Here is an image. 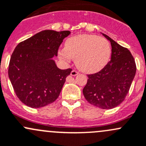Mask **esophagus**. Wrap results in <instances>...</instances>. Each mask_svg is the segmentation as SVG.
<instances>
[{
	"instance_id": "1",
	"label": "esophagus",
	"mask_w": 146,
	"mask_h": 146,
	"mask_svg": "<svg viewBox=\"0 0 146 146\" xmlns=\"http://www.w3.org/2000/svg\"><path fill=\"white\" fill-rule=\"evenodd\" d=\"M78 71H76V70H72L71 71V73H70V76H77V75H78Z\"/></svg>"
}]
</instances>
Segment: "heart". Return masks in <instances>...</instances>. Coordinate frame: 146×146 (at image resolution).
<instances>
[{
  "instance_id": "1",
  "label": "heart",
  "mask_w": 146,
  "mask_h": 146,
  "mask_svg": "<svg viewBox=\"0 0 146 146\" xmlns=\"http://www.w3.org/2000/svg\"><path fill=\"white\" fill-rule=\"evenodd\" d=\"M108 41L95 35L80 34L68 38L65 47L59 49L58 55L62 60H76V66L82 72L94 73L106 66L110 56Z\"/></svg>"
}]
</instances>
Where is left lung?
Segmentation results:
<instances>
[{
  "label": "left lung",
  "instance_id": "1",
  "mask_svg": "<svg viewBox=\"0 0 146 146\" xmlns=\"http://www.w3.org/2000/svg\"><path fill=\"white\" fill-rule=\"evenodd\" d=\"M102 34L110 42L111 59L100 71L87 76L82 92L92 105L101 109H111L125 99L136 75V67L128 49Z\"/></svg>",
  "mask_w": 146,
  "mask_h": 146
}]
</instances>
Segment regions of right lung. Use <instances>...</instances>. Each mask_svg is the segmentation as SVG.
<instances>
[{"label": "right lung", "mask_w": 146, "mask_h": 146, "mask_svg": "<svg viewBox=\"0 0 146 146\" xmlns=\"http://www.w3.org/2000/svg\"><path fill=\"white\" fill-rule=\"evenodd\" d=\"M70 33L69 31H42L15 47L8 76L15 94L25 105L41 108L59 97L72 69L59 68L53 58Z\"/></svg>", "instance_id": "obj_1"}]
</instances>
